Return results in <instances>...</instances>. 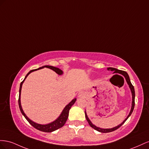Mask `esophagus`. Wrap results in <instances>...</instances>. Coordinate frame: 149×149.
<instances>
[{
    "label": "esophagus",
    "instance_id": "1",
    "mask_svg": "<svg viewBox=\"0 0 149 149\" xmlns=\"http://www.w3.org/2000/svg\"><path fill=\"white\" fill-rule=\"evenodd\" d=\"M86 96V93L84 92H80L79 94V98H82V97H84Z\"/></svg>",
    "mask_w": 149,
    "mask_h": 149
}]
</instances>
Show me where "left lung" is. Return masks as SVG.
<instances>
[{"instance_id": "left-lung-1", "label": "left lung", "mask_w": 149, "mask_h": 149, "mask_svg": "<svg viewBox=\"0 0 149 149\" xmlns=\"http://www.w3.org/2000/svg\"><path fill=\"white\" fill-rule=\"evenodd\" d=\"M107 70H110V71H112L113 72V74H121L124 77H125V80H126V82L127 83V84L129 85V87L130 89V91H131V93H132V106H131V109H130V111L129 112V114L128 115V116H127L126 117L125 119L120 124H119L117 126H116L113 127V128H111V129H102V128H100V127H98L95 126L94 124H93L92 122L91 121V120L89 119L87 115V113H86V111H85V115H86V119L88 122V123L89 124V125H90V126L91 127H92L93 129H94L95 130H97L98 132H102V133H107V132H112V131H114L117 130V129L119 128V127L124 124V122L127 120V118H128L130 116V115L132 114V113L133 110H134V106H135V90H134V86H132V84L131 82H130V78H129V76L128 75V74L125 71H123V70H118L117 69H116V68H113V67H108L107 68Z\"/></svg>"}]
</instances>
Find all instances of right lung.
<instances>
[{"label":"right lung","instance_id":"1","mask_svg":"<svg viewBox=\"0 0 149 149\" xmlns=\"http://www.w3.org/2000/svg\"><path fill=\"white\" fill-rule=\"evenodd\" d=\"M44 67H47L48 68V69H50L51 70H54V72H56V73L59 75H61L63 74V71L58 69L57 67H53V66H51V65H44V66H42L39 69H34V70H32L30 71L29 73L26 75L25 76L24 79L23 81L20 83V88H19V109L20 110V112L21 113H22L23 116L25 117V118H26V120L29 122V124L32 125L34 128H36V129L42 131V132H52L53 131L56 130L58 129L61 128L62 127H63L64 125V124H65V122L67 120L68 117H69V110L71 108V107L72 105L74 104V103L75 102L76 100L77 99L75 98L73 100H72L70 103L68 104L65 107H64V109H63V110L62 111L61 113L60 116H58V117L57 118V119L55 120L54 121L52 122L49 123V124H37V123H36L33 121H32V120L30 119V118L25 115V113H24V110L22 108V106H21V102H20V94H21V90H22V84L24 83V82L25 81V79L27 77V76L31 73V72H33V71H36L37 70H39L41 69H43Z\"/></svg>","mask_w":149,"mask_h":149}]
</instances>
